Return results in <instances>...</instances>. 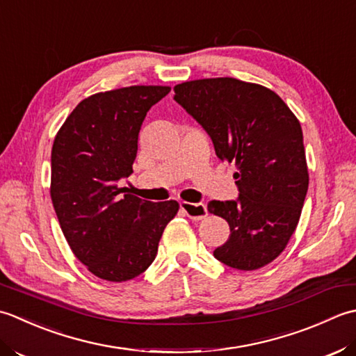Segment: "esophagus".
<instances>
[{"label":"esophagus","instance_id":"1","mask_svg":"<svg viewBox=\"0 0 356 356\" xmlns=\"http://www.w3.org/2000/svg\"><path fill=\"white\" fill-rule=\"evenodd\" d=\"M179 207L191 220H202L207 216V207L204 204H201V202L193 204V202L188 201H181Z\"/></svg>","mask_w":356,"mask_h":356}]
</instances>
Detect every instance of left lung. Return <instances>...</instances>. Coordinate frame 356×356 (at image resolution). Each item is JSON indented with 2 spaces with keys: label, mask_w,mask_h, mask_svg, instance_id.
Returning a JSON list of instances; mask_svg holds the SVG:
<instances>
[{
  "label": "left lung",
  "mask_w": 356,
  "mask_h": 356,
  "mask_svg": "<svg viewBox=\"0 0 356 356\" xmlns=\"http://www.w3.org/2000/svg\"><path fill=\"white\" fill-rule=\"evenodd\" d=\"M173 90V99L212 138L216 156L236 165L238 200L207 204L230 227L215 258L238 270L264 267L286 249L306 200L298 118L273 90L236 78L195 79Z\"/></svg>",
  "instance_id": "1"
}]
</instances>
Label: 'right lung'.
Here are the masks:
<instances>
[{"label": "right lung", "instance_id": "right-lung-1", "mask_svg": "<svg viewBox=\"0 0 356 356\" xmlns=\"http://www.w3.org/2000/svg\"><path fill=\"white\" fill-rule=\"evenodd\" d=\"M169 86H130L83 99L58 130L50 159V197L74 255L95 277L121 282L154 263L177 201L124 193L138 134Z\"/></svg>", "mask_w": 356, "mask_h": 356}]
</instances>
